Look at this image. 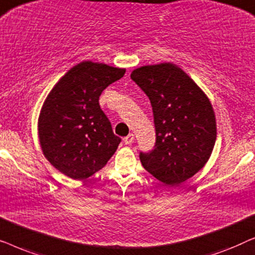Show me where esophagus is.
Wrapping results in <instances>:
<instances>
[{
    "mask_svg": "<svg viewBox=\"0 0 255 255\" xmlns=\"http://www.w3.org/2000/svg\"><path fill=\"white\" fill-rule=\"evenodd\" d=\"M133 139H134V135L132 134V133H130V134L127 135V137L124 138V142L127 145H130V144H132V141H133Z\"/></svg>",
    "mask_w": 255,
    "mask_h": 255,
    "instance_id": "obj_1",
    "label": "esophagus"
}]
</instances>
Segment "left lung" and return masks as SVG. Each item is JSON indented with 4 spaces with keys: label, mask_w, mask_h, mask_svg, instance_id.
<instances>
[{
    "label": "left lung",
    "mask_w": 255,
    "mask_h": 255,
    "mask_svg": "<svg viewBox=\"0 0 255 255\" xmlns=\"http://www.w3.org/2000/svg\"><path fill=\"white\" fill-rule=\"evenodd\" d=\"M131 79L147 95L154 118L155 145L139 154L142 167L167 186L184 182L203 168L214 149L217 130L210 101L169 62L142 66Z\"/></svg>",
    "instance_id": "8db88e82"
}]
</instances>
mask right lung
Listing matches in <instances>:
<instances>
[{
  "label": "right lung",
  "mask_w": 255,
  "mask_h": 255,
  "mask_svg": "<svg viewBox=\"0 0 255 255\" xmlns=\"http://www.w3.org/2000/svg\"><path fill=\"white\" fill-rule=\"evenodd\" d=\"M124 68L83 61L69 69L45 100L38 121L44 155L59 172L85 180L102 169L122 139L114 133L99 99Z\"/></svg>",
  "instance_id": "add662e5"
}]
</instances>
